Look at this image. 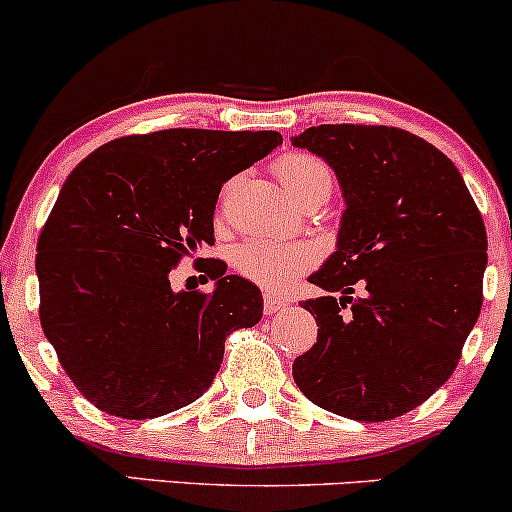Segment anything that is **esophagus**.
<instances>
[{
  "instance_id": "obj_1",
  "label": "esophagus",
  "mask_w": 512,
  "mask_h": 512,
  "mask_svg": "<svg viewBox=\"0 0 512 512\" xmlns=\"http://www.w3.org/2000/svg\"><path fill=\"white\" fill-rule=\"evenodd\" d=\"M262 303H264V313H267V315H272V313H279V310H284L286 305H289V303L284 301V298L274 296V293H264Z\"/></svg>"
}]
</instances>
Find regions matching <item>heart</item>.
<instances>
[{
    "label": "heart",
    "mask_w": 512,
    "mask_h": 512,
    "mask_svg": "<svg viewBox=\"0 0 512 512\" xmlns=\"http://www.w3.org/2000/svg\"><path fill=\"white\" fill-rule=\"evenodd\" d=\"M274 173L284 190L303 202L305 197L322 195L330 197L334 178L332 170L322 158L303 151H289L279 156L274 163ZM320 257L315 243L308 240H269V238H250L236 250V267L243 276L255 281L257 286L267 291H279L293 284L305 269H310Z\"/></svg>",
    "instance_id": "1"
}]
</instances>
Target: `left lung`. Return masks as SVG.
I'll use <instances>...</instances> for the list:
<instances>
[{"mask_svg":"<svg viewBox=\"0 0 512 512\" xmlns=\"http://www.w3.org/2000/svg\"><path fill=\"white\" fill-rule=\"evenodd\" d=\"M293 144L330 163L346 199L337 252L310 276L325 296L301 303L317 342L293 380L332 414L397 419L445 385L477 325L481 211L455 163L407 129L320 125Z\"/></svg>","mask_w":512,"mask_h":512,"instance_id":"left-lung-1","label":"left lung"}]
</instances>
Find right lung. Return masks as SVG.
Listing matches in <instances>:
<instances>
[{"instance_id": "right-lung-1", "label": "right lung", "mask_w": 512, "mask_h": 512, "mask_svg": "<svg viewBox=\"0 0 512 512\" xmlns=\"http://www.w3.org/2000/svg\"><path fill=\"white\" fill-rule=\"evenodd\" d=\"M281 142L185 127L129 134L64 180L38 238V313L93 407L120 419L187 407L219 373L228 334L260 322V289L226 262L211 260V293H175L170 269L214 245L223 182Z\"/></svg>"}]
</instances>
